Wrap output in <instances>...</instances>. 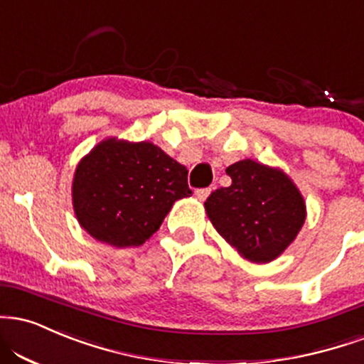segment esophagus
<instances>
[{"label": "esophagus", "instance_id": "34e87169", "mask_svg": "<svg viewBox=\"0 0 364 364\" xmlns=\"http://www.w3.org/2000/svg\"><path fill=\"white\" fill-rule=\"evenodd\" d=\"M212 193V188H198V190L195 191V195H196V198H198L200 201H203V200H207V196Z\"/></svg>", "mask_w": 364, "mask_h": 364}]
</instances>
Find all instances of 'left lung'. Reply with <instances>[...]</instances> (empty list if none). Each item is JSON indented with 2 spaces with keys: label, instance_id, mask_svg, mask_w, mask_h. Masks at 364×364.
Instances as JSON below:
<instances>
[{
  "label": "left lung",
  "instance_id": "8db88e82",
  "mask_svg": "<svg viewBox=\"0 0 364 364\" xmlns=\"http://www.w3.org/2000/svg\"><path fill=\"white\" fill-rule=\"evenodd\" d=\"M232 185L218 188L205 208L227 242L252 262L278 257L305 220L300 191L282 171L246 159L227 168Z\"/></svg>",
  "mask_w": 364,
  "mask_h": 364
}]
</instances>
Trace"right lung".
Instances as JSON below:
<instances>
[{
    "label": "right lung",
    "mask_w": 364,
    "mask_h": 364,
    "mask_svg": "<svg viewBox=\"0 0 364 364\" xmlns=\"http://www.w3.org/2000/svg\"><path fill=\"white\" fill-rule=\"evenodd\" d=\"M188 171L151 142L105 140L77 166L73 203L82 229L117 247L140 246L179 198Z\"/></svg>",
    "instance_id": "obj_1"
}]
</instances>
